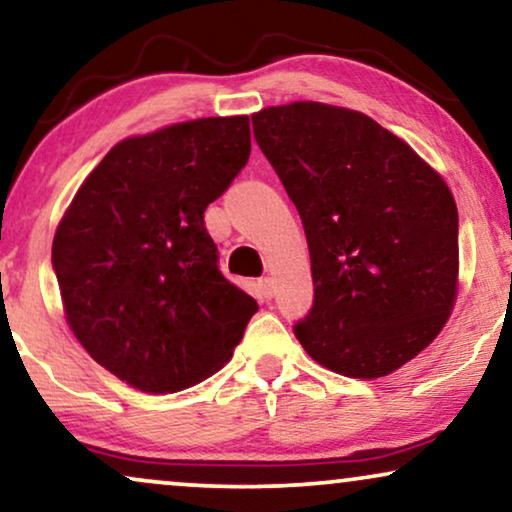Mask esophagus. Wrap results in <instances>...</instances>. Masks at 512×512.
<instances>
[{
  "instance_id": "esophagus-1",
  "label": "esophagus",
  "mask_w": 512,
  "mask_h": 512,
  "mask_svg": "<svg viewBox=\"0 0 512 512\" xmlns=\"http://www.w3.org/2000/svg\"><path fill=\"white\" fill-rule=\"evenodd\" d=\"M257 285H260V292H262V297H264V299H271V297H274V281H271L269 276L260 278V281H257Z\"/></svg>"
}]
</instances>
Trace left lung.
Wrapping results in <instances>:
<instances>
[{"mask_svg":"<svg viewBox=\"0 0 512 512\" xmlns=\"http://www.w3.org/2000/svg\"><path fill=\"white\" fill-rule=\"evenodd\" d=\"M255 140L302 217L313 306L295 337L327 370L386 377L445 327L459 213L414 149L353 109L292 102L252 114Z\"/></svg>","mask_w":512,"mask_h":512,"instance_id":"8db88e82","label":"left lung"}]
</instances>
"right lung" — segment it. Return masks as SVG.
Returning a JSON list of instances; mask_svg holds the SVG:
<instances>
[{
    "label": "right lung",
    "instance_id": "add662e5",
    "mask_svg": "<svg viewBox=\"0 0 512 512\" xmlns=\"http://www.w3.org/2000/svg\"><path fill=\"white\" fill-rule=\"evenodd\" d=\"M250 156L248 117H208L121 140L58 224L51 262L74 337L145 393L227 363L257 302L217 267L208 203Z\"/></svg>",
    "mask_w": 512,
    "mask_h": 512
}]
</instances>
